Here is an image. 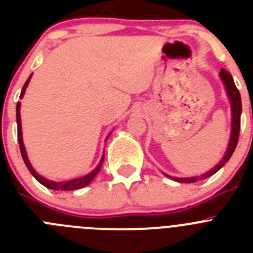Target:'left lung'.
Segmentation results:
<instances>
[{
  "label": "left lung",
  "mask_w": 253,
  "mask_h": 253,
  "mask_svg": "<svg viewBox=\"0 0 253 253\" xmlns=\"http://www.w3.org/2000/svg\"><path fill=\"white\" fill-rule=\"evenodd\" d=\"M219 76L222 78L223 84L225 86V90H227L228 97L231 100V107H232V131H231V139L228 143V148L225 152L224 157L220 160V162L216 165L214 169H211L210 171H208L207 173L202 176H195V177H187V178H180V177H171V176L166 175L167 177L172 178V180L178 181V182H195L198 180H204V178L209 177V176L214 175L216 171L222 169L225 163L229 161V158L232 157L234 149L237 147V143H238V138H240V128H241V113H242V102H241V95L240 91L237 90L236 84H234L233 77L229 72H227L225 69H220Z\"/></svg>",
  "instance_id": "8db88e82"
}]
</instances>
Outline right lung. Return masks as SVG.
<instances>
[{
    "label": "right lung",
    "instance_id": "obj_1",
    "mask_svg": "<svg viewBox=\"0 0 253 253\" xmlns=\"http://www.w3.org/2000/svg\"><path fill=\"white\" fill-rule=\"evenodd\" d=\"M30 78H31V76L28 78V81L25 82V84H24V87H22L21 93H20V97H22V96H24V93H25V90H26V87H28ZM16 122H17V139H19V146H20V151H21L22 160H24V162H25L26 167H28V169L30 171L31 175L34 176V177L37 178V180L39 181L42 185H44V186L48 187V189H51V190H63V191H72V190L82 189V187L87 186V185H90L91 181H92L93 178H95V176L99 173L100 169H101L102 162H104V157L101 158V161H100V163L97 165V167H96V169H93L92 172H90L88 175L84 176V177L73 178V180L63 181V182H55V181L46 180L45 177L40 176L39 173H37V171H35V169L31 167L30 162H29L28 154H26V152H25V147H24V142H22L21 118H20V104H17V106H16Z\"/></svg>",
    "mask_w": 253,
    "mask_h": 253
}]
</instances>
